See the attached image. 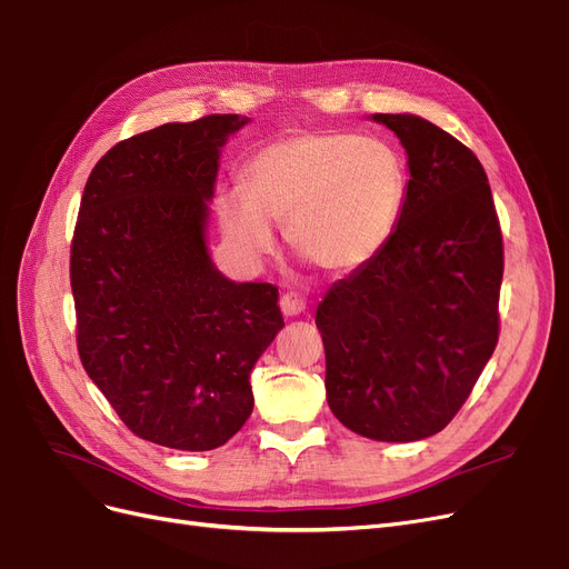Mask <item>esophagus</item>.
<instances>
[{
    "label": "esophagus",
    "mask_w": 569,
    "mask_h": 569,
    "mask_svg": "<svg viewBox=\"0 0 569 569\" xmlns=\"http://www.w3.org/2000/svg\"><path fill=\"white\" fill-rule=\"evenodd\" d=\"M279 305H281L283 317H288V319L290 317H300L302 311H305V307H307V302H305V298L300 296V292H283Z\"/></svg>",
    "instance_id": "1"
}]
</instances>
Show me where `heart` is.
I'll return each instance as SVG.
<instances>
[{
  "label": "heart",
  "instance_id": "heart-1",
  "mask_svg": "<svg viewBox=\"0 0 569 569\" xmlns=\"http://www.w3.org/2000/svg\"><path fill=\"white\" fill-rule=\"evenodd\" d=\"M409 198L407 160L392 143L350 132H300L264 146L246 168V191L227 189L217 217L246 262L277 250L328 273H355L388 248Z\"/></svg>",
  "mask_w": 569,
  "mask_h": 569
}]
</instances>
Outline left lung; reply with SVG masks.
Masks as SVG:
<instances>
[{"mask_svg":"<svg viewBox=\"0 0 569 569\" xmlns=\"http://www.w3.org/2000/svg\"><path fill=\"white\" fill-rule=\"evenodd\" d=\"M371 120L405 146L409 198L388 248L319 302L326 399L361 437L416 442L449 426L497 347L503 243L470 149L413 113Z\"/></svg>","mask_w":569,"mask_h":569,"instance_id":"left-lung-1","label":"left lung"}]
</instances>
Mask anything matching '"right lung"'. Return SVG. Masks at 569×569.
Instances as JSON below:
<instances>
[{
	"label": "right lung",
	"mask_w": 569,
	"mask_h": 569,
	"mask_svg": "<svg viewBox=\"0 0 569 569\" xmlns=\"http://www.w3.org/2000/svg\"><path fill=\"white\" fill-rule=\"evenodd\" d=\"M243 116L160 124L91 170L70 250L87 376L141 439L210 451L252 413L250 371L283 328L279 290L210 258L219 156Z\"/></svg>",
	"instance_id": "obj_1"
}]
</instances>
